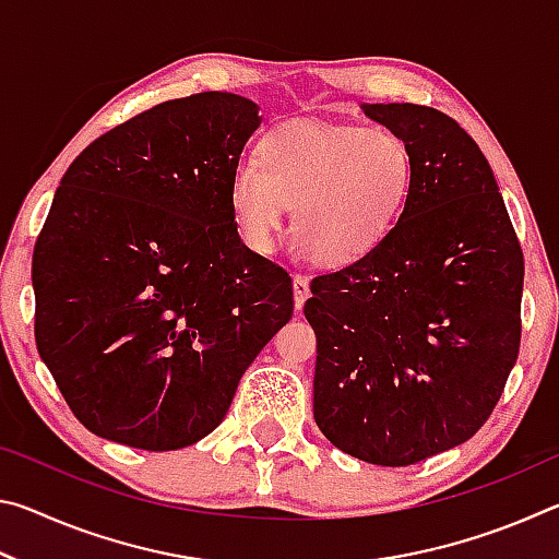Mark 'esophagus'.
<instances>
[{"instance_id":"esophagus-1","label":"esophagus","mask_w":559,"mask_h":559,"mask_svg":"<svg viewBox=\"0 0 559 559\" xmlns=\"http://www.w3.org/2000/svg\"><path fill=\"white\" fill-rule=\"evenodd\" d=\"M308 296H310L308 278L296 273V276H293V300H296V310H302V302L308 300Z\"/></svg>"}]
</instances>
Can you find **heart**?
Returning <instances> with one entry per match:
<instances>
[{
    "label": "heart",
    "instance_id": "heart-1",
    "mask_svg": "<svg viewBox=\"0 0 559 559\" xmlns=\"http://www.w3.org/2000/svg\"><path fill=\"white\" fill-rule=\"evenodd\" d=\"M409 182V150L394 132L296 120L263 138L259 163L234 169L229 206L243 243L269 253L296 204L293 231L302 246L343 266L384 239Z\"/></svg>",
    "mask_w": 559,
    "mask_h": 559
}]
</instances>
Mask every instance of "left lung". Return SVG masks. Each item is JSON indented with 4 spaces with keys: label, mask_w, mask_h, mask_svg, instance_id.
Returning <instances> with one entry per match:
<instances>
[{
    "label": "left lung",
    "mask_w": 559,
    "mask_h": 559,
    "mask_svg": "<svg viewBox=\"0 0 559 559\" xmlns=\"http://www.w3.org/2000/svg\"><path fill=\"white\" fill-rule=\"evenodd\" d=\"M404 140L400 219L349 266L310 283L313 416L340 451L409 466L468 441L520 347L523 251L493 169L447 112L362 103Z\"/></svg>",
    "instance_id": "8db88e82"
}]
</instances>
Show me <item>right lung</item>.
<instances>
[{
    "label": "right lung",
    "instance_id": "add662e5",
    "mask_svg": "<svg viewBox=\"0 0 559 559\" xmlns=\"http://www.w3.org/2000/svg\"><path fill=\"white\" fill-rule=\"evenodd\" d=\"M259 106L159 103L66 169L34 246L36 347L83 427L145 451L219 427L293 316V283L236 231L229 185Z\"/></svg>",
    "mask_w": 559,
    "mask_h": 559
}]
</instances>
